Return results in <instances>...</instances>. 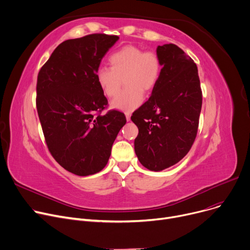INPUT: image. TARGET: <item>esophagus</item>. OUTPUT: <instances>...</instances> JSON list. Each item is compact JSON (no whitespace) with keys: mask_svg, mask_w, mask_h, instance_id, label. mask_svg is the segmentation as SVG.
<instances>
[{"mask_svg":"<svg viewBox=\"0 0 250 250\" xmlns=\"http://www.w3.org/2000/svg\"><path fill=\"white\" fill-rule=\"evenodd\" d=\"M125 118H126V121H127V122L130 121V113H129V112H126V113H125Z\"/></svg>","mask_w":250,"mask_h":250,"instance_id":"1","label":"esophagus"}]
</instances>
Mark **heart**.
I'll use <instances>...</instances> for the list:
<instances>
[{"label": "heart", "instance_id": "1", "mask_svg": "<svg viewBox=\"0 0 250 250\" xmlns=\"http://www.w3.org/2000/svg\"><path fill=\"white\" fill-rule=\"evenodd\" d=\"M110 67L101 66L95 71V80L102 92L112 98L120 92L123 80L126 88L113 99V108L130 111L144 99V91H152L158 84L163 71L159 54L136 45H125L108 56Z\"/></svg>", "mask_w": 250, "mask_h": 250}]
</instances>
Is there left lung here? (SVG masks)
I'll return each mask as SVG.
<instances>
[{
    "mask_svg": "<svg viewBox=\"0 0 250 250\" xmlns=\"http://www.w3.org/2000/svg\"><path fill=\"white\" fill-rule=\"evenodd\" d=\"M163 71L157 86L131 121L139 134L135 152L146 169L159 172L177 164L197 137L202 90L194 60L175 44L158 46Z\"/></svg>",
    "mask_w": 250,
    "mask_h": 250,
    "instance_id": "obj_1",
    "label": "left lung"
}]
</instances>
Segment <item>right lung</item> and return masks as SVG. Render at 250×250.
<instances>
[{"label": "right lung", "instance_id": "add662e5", "mask_svg": "<svg viewBox=\"0 0 250 250\" xmlns=\"http://www.w3.org/2000/svg\"><path fill=\"white\" fill-rule=\"evenodd\" d=\"M119 36L95 33L62 42L37 77L36 107L50 154L77 176L102 171L125 125L124 112L107 108L95 71Z\"/></svg>", "mask_w": 250, "mask_h": 250}]
</instances>
